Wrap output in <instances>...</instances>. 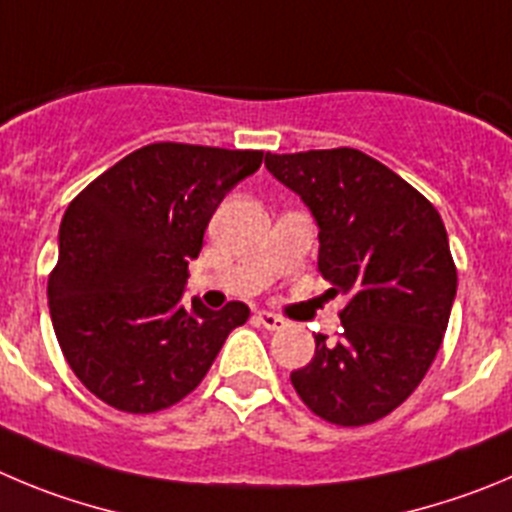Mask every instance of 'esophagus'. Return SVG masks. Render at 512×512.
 I'll list each match as a JSON object with an SVG mask.
<instances>
[{
    "label": "esophagus",
    "mask_w": 512,
    "mask_h": 512,
    "mask_svg": "<svg viewBox=\"0 0 512 512\" xmlns=\"http://www.w3.org/2000/svg\"><path fill=\"white\" fill-rule=\"evenodd\" d=\"M257 321H260L262 328H267V331H280V328H285L283 318L275 313H267V310H260V313H257Z\"/></svg>",
    "instance_id": "esophagus-1"
}]
</instances>
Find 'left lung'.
I'll return each mask as SVG.
<instances>
[{
    "label": "left lung",
    "instance_id": "8db88e82",
    "mask_svg": "<svg viewBox=\"0 0 512 512\" xmlns=\"http://www.w3.org/2000/svg\"><path fill=\"white\" fill-rule=\"evenodd\" d=\"M265 166L318 224V270L348 295L341 336H315L293 371L305 407L341 427L394 412L432 366L457 295V270L437 209L356 148L267 154Z\"/></svg>",
    "mask_w": 512,
    "mask_h": 512
}]
</instances>
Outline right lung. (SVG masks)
<instances>
[{
    "instance_id": "add662e5",
    "label": "right lung",
    "mask_w": 512,
    "mask_h": 512,
    "mask_svg": "<svg viewBox=\"0 0 512 512\" xmlns=\"http://www.w3.org/2000/svg\"><path fill=\"white\" fill-rule=\"evenodd\" d=\"M260 164L262 151L151 143L65 209L50 318L73 374L100 401L128 414L171 407L250 318L240 300L209 310L181 298L209 219Z\"/></svg>"
}]
</instances>
